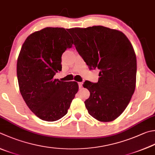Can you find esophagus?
<instances>
[{
  "label": "esophagus",
  "mask_w": 155,
  "mask_h": 155,
  "mask_svg": "<svg viewBox=\"0 0 155 155\" xmlns=\"http://www.w3.org/2000/svg\"><path fill=\"white\" fill-rule=\"evenodd\" d=\"M82 84H83L82 82H78V85H79V87H80V88L82 87Z\"/></svg>",
  "instance_id": "esophagus-1"
}]
</instances>
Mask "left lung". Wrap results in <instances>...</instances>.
Wrapping results in <instances>:
<instances>
[{
    "instance_id": "1",
    "label": "left lung",
    "mask_w": 155,
    "mask_h": 155,
    "mask_svg": "<svg viewBox=\"0 0 155 155\" xmlns=\"http://www.w3.org/2000/svg\"><path fill=\"white\" fill-rule=\"evenodd\" d=\"M74 45L90 69L100 70L97 83L86 81L90 91L84 102L99 121L115 120L126 109L136 82V56L132 44L119 30L101 25L68 29Z\"/></svg>"
}]
</instances>
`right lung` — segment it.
Returning a JSON list of instances; mask_svg holds the SVG:
<instances>
[{"label":"right lung","mask_w":155,"mask_h":155,"mask_svg":"<svg viewBox=\"0 0 155 155\" xmlns=\"http://www.w3.org/2000/svg\"><path fill=\"white\" fill-rule=\"evenodd\" d=\"M73 44L63 28L35 31L23 44L17 63L19 91L29 109L42 120L54 121L65 116L78 91L76 81L53 78L62 69L63 53Z\"/></svg>","instance_id":"right-lung-1"}]
</instances>
